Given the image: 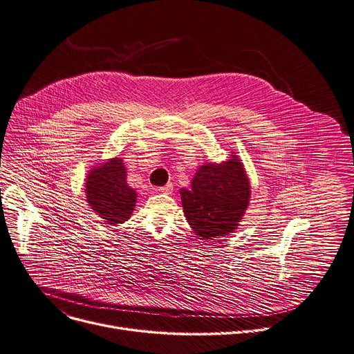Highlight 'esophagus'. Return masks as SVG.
<instances>
[{
  "label": "esophagus",
  "instance_id": "34e87169",
  "mask_svg": "<svg viewBox=\"0 0 354 354\" xmlns=\"http://www.w3.org/2000/svg\"><path fill=\"white\" fill-rule=\"evenodd\" d=\"M158 190L162 192V194H165V195H171L172 192H174V185H172V183H168V185H165V186H162V187H159Z\"/></svg>",
  "mask_w": 354,
  "mask_h": 354
}]
</instances>
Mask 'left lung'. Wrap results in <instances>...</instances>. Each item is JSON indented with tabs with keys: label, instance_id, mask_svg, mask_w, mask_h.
<instances>
[{
	"label": "left lung",
	"instance_id": "1",
	"mask_svg": "<svg viewBox=\"0 0 354 354\" xmlns=\"http://www.w3.org/2000/svg\"><path fill=\"white\" fill-rule=\"evenodd\" d=\"M190 227L203 240L232 233L250 199V183L237 156L224 164L202 165L189 189H180Z\"/></svg>",
	"mask_w": 354,
	"mask_h": 354
}]
</instances>
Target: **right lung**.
<instances>
[{
  "mask_svg": "<svg viewBox=\"0 0 354 354\" xmlns=\"http://www.w3.org/2000/svg\"><path fill=\"white\" fill-rule=\"evenodd\" d=\"M86 198L91 209L107 224H120L130 218L136 202V190L127 183L122 159L114 158L91 169L86 180Z\"/></svg>",
  "mask_w": 354,
  "mask_h": 354,
  "instance_id": "add662e5",
  "label": "right lung"
}]
</instances>
